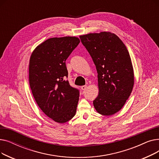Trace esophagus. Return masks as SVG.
<instances>
[{
    "instance_id": "obj_1",
    "label": "esophagus",
    "mask_w": 159,
    "mask_h": 159,
    "mask_svg": "<svg viewBox=\"0 0 159 159\" xmlns=\"http://www.w3.org/2000/svg\"><path fill=\"white\" fill-rule=\"evenodd\" d=\"M86 88H87V86L86 85L81 86V89H82V90H85Z\"/></svg>"
}]
</instances>
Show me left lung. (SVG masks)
Instances as JSON below:
<instances>
[{
	"mask_svg": "<svg viewBox=\"0 0 159 159\" xmlns=\"http://www.w3.org/2000/svg\"><path fill=\"white\" fill-rule=\"evenodd\" d=\"M93 61L98 73V95L93 101L96 111L110 116L119 111L134 86V71L126 46L110 31L80 36Z\"/></svg>",
	"mask_w": 159,
	"mask_h": 159,
	"instance_id": "8db88e82",
	"label": "left lung"
}]
</instances>
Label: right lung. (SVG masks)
Here are the masks:
<instances>
[{
	"label": "right lung",
	"mask_w": 159,
	"mask_h": 159,
	"mask_svg": "<svg viewBox=\"0 0 159 159\" xmlns=\"http://www.w3.org/2000/svg\"><path fill=\"white\" fill-rule=\"evenodd\" d=\"M80 43L76 37L47 39L33 50L29 62V82L40 110L58 123H65L75 115L79 91L68 80L66 61Z\"/></svg>",
	"instance_id": "1"
}]
</instances>
